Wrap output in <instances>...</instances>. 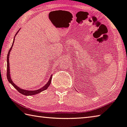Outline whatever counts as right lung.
<instances>
[{
  "label": "right lung",
  "instance_id": "right-lung-1",
  "mask_svg": "<svg viewBox=\"0 0 127 127\" xmlns=\"http://www.w3.org/2000/svg\"><path fill=\"white\" fill-rule=\"evenodd\" d=\"M19 31L17 32V33H16V35L14 36V38L16 36V35H17V33L19 32ZM14 40H15L14 39V41H13V43L12 44V46H11L10 50H9V51L8 52V55H7V79H8V82L11 83V84L14 87L16 88V90L18 91L19 92V93L22 94L23 95H26V96H31V95H35V94H37L40 93V92H41V91H44L46 90V89L48 88V87L50 86V84H51V80H52V76L51 75V76L50 79H49L48 82H47V83L44 86H43L42 88L38 89V90H35V91H28V90H23V89L22 88H20L19 87L16 86V84H15V83L12 82V80H11V76H10V70H9V54H10V52L11 50H12V47H13V45H14Z\"/></svg>",
  "mask_w": 127,
  "mask_h": 127
}]
</instances>
